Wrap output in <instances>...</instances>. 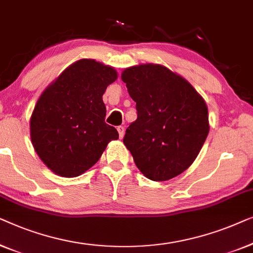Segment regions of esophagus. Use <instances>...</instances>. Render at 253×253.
Returning a JSON list of instances; mask_svg holds the SVG:
<instances>
[{
	"label": "esophagus",
	"instance_id": "esophagus-1",
	"mask_svg": "<svg viewBox=\"0 0 253 253\" xmlns=\"http://www.w3.org/2000/svg\"><path fill=\"white\" fill-rule=\"evenodd\" d=\"M117 129H118L119 137H120V138H123V137H124V135H125V128H124V126H119L118 128H117Z\"/></svg>",
	"mask_w": 253,
	"mask_h": 253
}]
</instances>
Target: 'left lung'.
Segmentation results:
<instances>
[{"mask_svg": "<svg viewBox=\"0 0 253 253\" xmlns=\"http://www.w3.org/2000/svg\"><path fill=\"white\" fill-rule=\"evenodd\" d=\"M122 80L136 102L137 119L124 137L135 165L152 181L177 176L194 163L208 137L204 98L189 81L159 64L127 67Z\"/></svg>", "mask_w": 253, "mask_h": 253, "instance_id": "obj_1", "label": "left lung"}]
</instances>
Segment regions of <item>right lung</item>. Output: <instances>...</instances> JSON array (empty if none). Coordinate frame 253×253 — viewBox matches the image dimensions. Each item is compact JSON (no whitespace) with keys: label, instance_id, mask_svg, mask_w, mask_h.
I'll return each mask as SVG.
<instances>
[{"label":"right lung","instance_id":"add662e5","mask_svg":"<svg viewBox=\"0 0 253 253\" xmlns=\"http://www.w3.org/2000/svg\"><path fill=\"white\" fill-rule=\"evenodd\" d=\"M118 73L95 59H80L59 74L39 97L30 120L34 150L59 176L76 177L94 166L112 140L102 96Z\"/></svg>","mask_w":253,"mask_h":253}]
</instances>
